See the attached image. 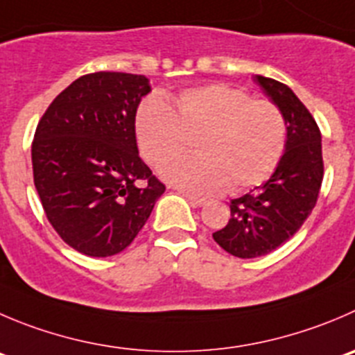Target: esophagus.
Listing matches in <instances>:
<instances>
[{
    "mask_svg": "<svg viewBox=\"0 0 355 355\" xmlns=\"http://www.w3.org/2000/svg\"><path fill=\"white\" fill-rule=\"evenodd\" d=\"M180 193L183 195V197L187 198V200L190 202L191 205H195V207H200V205H204V204H205V200H204V198H198V197H195V195L188 193V191H183V190H181Z\"/></svg>",
    "mask_w": 355,
    "mask_h": 355,
    "instance_id": "34e87169",
    "label": "esophagus"
}]
</instances>
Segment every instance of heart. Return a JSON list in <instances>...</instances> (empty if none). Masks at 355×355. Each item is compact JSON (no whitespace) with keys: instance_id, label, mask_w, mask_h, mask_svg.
Returning <instances> with one entry per match:
<instances>
[{"instance_id":"b5f03b06","label":"heart","mask_w":355,"mask_h":355,"mask_svg":"<svg viewBox=\"0 0 355 355\" xmlns=\"http://www.w3.org/2000/svg\"><path fill=\"white\" fill-rule=\"evenodd\" d=\"M187 135L198 136V153L164 162L162 178L191 195H214L225 187L235 193L273 174L286 151L288 123L275 103L225 83L183 90L174 107L160 96L139 104L137 146L150 164L182 149Z\"/></svg>"}]
</instances>
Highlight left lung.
<instances>
[{
    "mask_svg": "<svg viewBox=\"0 0 355 355\" xmlns=\"http://www.w3.org/2000/svg\"><path fill=\"white\" fill-rule=\"evenodd\" d=\"M263 92L281 107L288 143L268 181L230 202L232 218L214 241L237 258L265 256L302 228L319 198L324 175L320 130L305 104L277 80L254 76Z\"/></svg>",
    "mask_w": 355,
    "mask_h": 355,
    "instance_id": "1",
    "label": "left lung"
}]
</instances>
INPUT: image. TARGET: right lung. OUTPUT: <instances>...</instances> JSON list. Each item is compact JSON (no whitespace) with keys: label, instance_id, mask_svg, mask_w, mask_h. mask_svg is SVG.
<instances>
[{"label":"right lung","instance_id":"obj_1","mask_svg":"<svg viewBox=\"0 0 355 355\" xmlns=\"http://www.w3.org/2000/svg\"><path fill=\"white\" fill-rule=\"evenodd\" d=\"M150 90L143 74L90 73L62 90L38 121L35 187L53 230L82 254L123 251L165 191L137 151V106Z\"/></svg>","mask_w":355,"mask_h":355}]
</instances>
